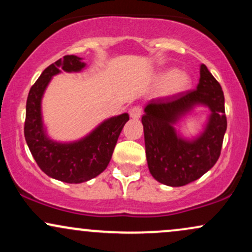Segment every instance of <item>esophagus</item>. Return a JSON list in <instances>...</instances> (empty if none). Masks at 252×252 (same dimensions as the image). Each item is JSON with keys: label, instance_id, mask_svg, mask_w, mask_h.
Wrapping results in <instances>:
<instances>
[{"label": "esophagus", "instance_id": "esophagus-1", "mask_svg": "<svg viewBox=\"0 0 252 252\" xmlns=\"http://www.w3.org/2000/svg\"><path fill=\"white\" fill-rule=\"evenodd\" d=\"M129 115L132 120H138L141 117V115H142V109L140 106H134L132 109H130Z\"/></svg>", "mask_w": 252, "mask_h": 252}]
</instances>
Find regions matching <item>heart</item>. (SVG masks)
Instances as JSON below:
<instances>
[{
	"label": "heart",
	"mask_w": 252,
	"mask_h": 252,
	"mask_svg": "<svg viewBox=\"0 0 252 252\" xmlns=\"http://www.w3.org/2000/svg\"><path fill=\"white\" fill-rule=\"evenodd\" d=\"M154 82L161 86L160 92L163 97H176L190 88L192 78L186 71L166 68L156 74Z\"/></svg>",
	"instance_id": "b5f03b06"
}]
</instances>
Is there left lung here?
I'll list each match as a JSON object with an SVG mask.
<instances>
[{"instance_id":"8db88e82","label":"left lung","mask_w":252,"mask_h":252,"mask_svg":"<svg viewBox=\"0 0 252 252\" xmlns=\"http://www.w3.org/2000/svg\"><path fill=\"white\" fill-rule=\"evenodd\" d=\"M198 106L210 115L199 135L184 138L175 126ZM146 156L155 180L172 187L195 181L215 166L226 131L225 100L220 84L204 63L195 90L176 97L152 99L142 116Z\"/></svg>"}]
</instances>
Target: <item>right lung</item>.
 <instances>
[{
	"instance_id": "right-lung-1",
	"label": "right lung",
	"mask_w": 252,
	"mask_h": 252,
	"mask_svg": "<svg viewBox=\"0 0 252 252\" xmlns=\"http://www.w3.org/2000/svg\"><path fill=\"white\" fill-rule=\"evenodd\" d=\"M83 58L65 56L48 66L32 86L26 104L25 138L34 160L45 174L67 184H82L96 178L108 167L118 136L129 115L106 118L90 134L73 142H59L48 136L42 120L41 102L51 79L62 71L80 72Z\"/></svg>"
}]
</instances>
